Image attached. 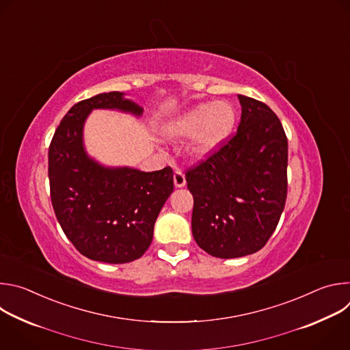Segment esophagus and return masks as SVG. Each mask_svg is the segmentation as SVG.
Wrapping results in <instances>:
<instances>
[{
	"mask_svg": "<svg viewBox=\"0 0 350 350\" xmlns=\"http://www.w3.org/2000/svg\"><path fill=\"white\" fill-rule=\"evenodd\" d=\"M173 180H174V185L176 187H184L187 184L185 181V176L181 170H174V176H173Z\"/></svg>",
	"mask_w": 350,
	"mask_h": 350,
	"instance_id": "esophagus-1",
	"label": "esophagus"
}]
</instances>
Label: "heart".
I'll list each match as a JSON object with an SVG mask.
<instances>
[{"instance_id": "obj_1", "label": "heart", "mask_w": 350, "mask_h": 350, "mask_svg": "<svg viewBox=\"0 0 350 350\" xmlns=\"http://www.w3.org/2000/svg\"><path fill=\"white\" fill-rule=\"evenodd\" d=\"M234 124L235 111L230 104L205 103L173 120L167 133L174 138L195 135L192 151L198 157H205L228 137Z\"/></svg>"}]
</instances>
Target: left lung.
<instances>
[{
  "label": "left lung",
  "mask_w": 350,
  "mask_h": 350,
  "mask_svg": "<svg viewBox=\"0 0 350 350\" xmlns=\"http://www.w3.org/2000/svg\"><path fill=\"white\" fill-rule=\"evenodd\" d=\"M238 99L237 133L185 173L193 239L221 259L255 254L267 243L288 189V141L280 119L255 98Z\"/></svg>",
  "instance_id": "left-lung-1"
}]
</instances>
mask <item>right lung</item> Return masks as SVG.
<instances>
[{"label": "right lung", "mask_w": 350, "mask_h": 350, "mask_svg": "<svg viewBox=\"0 0 350 350\" xmlns=\"http://www.w3.org/2000/svg\"><path fill=\"white\" fill-rule=\"evenodd\" d=\"M98 108L142 113L119 91L73 105L49 144V193L65 235L81 255L104 263H129L139 259L152 242L157 217L174 188L173 170L108 169L90 159L83 126Z\"/></svg>", "instance_id": "add662e5"}]
</instances>
